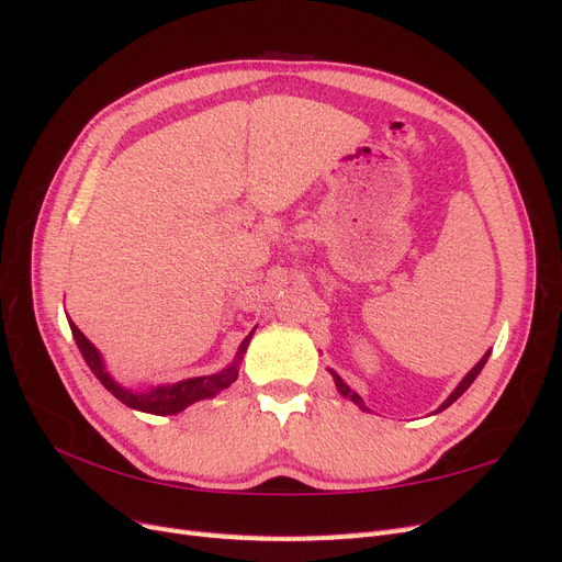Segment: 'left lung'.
<instances>
[{
    "label": "left lung",
    "mask_w": 562,
    "mask_h": 562,
    "mask_svg": "<svg viewBox=\"0 0 562 562\" xmlns=\"http://www.w3.org/2000/svg\"><path fill=\"white\" fill-rule=\"evenodd\" d=\"M487 359H490V351H485V356H483V359H481L479 363H475V366H473V368H471V370L467 372V375H464V380H462V382H459V384L454 386V391H452V394H450V396H448V398H446L443 403H440V407H438V411H436V413H440V411H446V407H450V405H452V403H454V401H457L459 396H462V394H464V391H467V389H469V386L473 384V380L481 375V370H483V366L487 363ZM328 372H330V375H333V380H335V386H337V391H339V394H342L345 398H349L351 403H356V405H359V407H361V411L370 413V411H368V407H366V403H363V398H361L359 394H356V391H353V389H351V386H349V384H347V382H345L342 378H339V375H337V372H335L333 368H328ZM436 413H434V415H436Z\"/></svg>",
    "instance_id": "obj_1"
}]
</instances>
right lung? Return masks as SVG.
<instances>
[{"label": "right lung", "instance_id": "1", "mask_svg": "<svg viewBox=\"0 0 562 562\" xmlns=\"http://www.w3.org/2000/svg\"><path fill=\"white\" fill-rule=\"evenodd\" d=\"M70 323V330L75 342L83 356V361L91 368L93 375L100 380L110 394L114 398L122 401L124 405L133 407V411H140V413H149V415H178L182 413L184 407H190L196 401L203 398H213L217 396L220 391H225L227 386H232V382L239 378V368L244 363V356L246 349L250 345V337L255 333V328L246 335L244 342L236 349L234 359L229 366H225L223 370L213 372V375H201V378H190V380H180L173 384H159V386H149V389H128L124 384H119L112 372L108 370V363L103 359V353L95 349V345H91V339L83 335L75 323L67 318Z\"/></svg>", "mask_w": 562, "mask_h": 562}]
</instances>
